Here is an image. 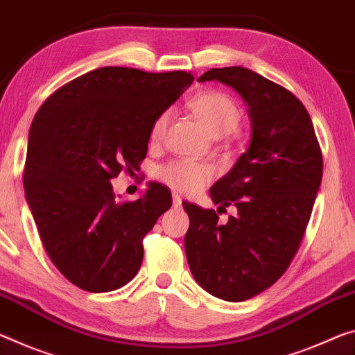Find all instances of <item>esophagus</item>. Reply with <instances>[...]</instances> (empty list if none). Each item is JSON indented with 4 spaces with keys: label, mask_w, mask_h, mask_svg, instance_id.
<instances>
[{
    "label": "esophagus",
    "mask_w": 355,
    "mask_h": 355,
    "mask_svg": "<svg viewBox=\"0 0 355 355\" xmlns=\"http://www.w3.org/2000/svg\"><path fill=\"white\" fill-rule=\"evenodd\" d=\"M172 204H173V207L178 208L180 205H182V198H180L178 194H173L172 196Z\"/></svg>",
    "instance_id": "1"
}]
</instances>
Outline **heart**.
Listing matches in <instances>:
<instances>
[{
	"label": "heart",
	"instance_id": "b5f03b06",
	"mask_svg": "<svg viewBox=\"0 0 355 355\" xmlns=\"http://www.w3.org/2000/svg\"><path fill=\"white\" fill-rule=\"evenodd\" d=\"M191 110L199 118L202 126L213 137H223L235 131L241 120V112L232 98L221 92H207L191 101ZM171 120V110L161 112L150 128V140L157 142ZM215 171L210 164L189 159H177L157 168V178L180 193H198L211 182Z\"/></svg>",
	"mask_w": 355,
	"mask_h": 355
}]
</instances>
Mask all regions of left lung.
Wrapping results in <instances>:
<instances>
[{
    "mask_svg": "<svg viewBox=\"0 0 355 355\" xmlns=\"http://www.w3.org/2000/svg\"><path fill=\"white\" fill-rule=\"evenodd\" d=\"M210 80L243 98L251 140L210 188L219 208L234 204L239 215L221 224L215 210L184 202V251L199 286L218 299L243 302L277 283L299 250L322 180V155L305 105L289 89L241 66L199 77Z\"/></svg>",
    "mask_w": 355,
    "mask_h": 355,
    "instance_id": "obj_1",
    "label": "left lung"
}]
</instances>
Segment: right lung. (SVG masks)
I'll list each match as a JSON object with an SVG mask.
<instances>
[{
    "label": "right lung",
    "mask_w": 355,
    "mask_h": 355,
    "mask_svg": "<svg viewBox=\"0 0 355 355\" xmlns=\"http://www.w3.org/2000/svg\"><path fill=\"white\" fill-rule=\"evenodd\" d=\"M189 72L105 66L47 98L31 123L24 172L26 202L50 261L77 288L109 292L136 277L142 240L172 196L148 183L116 202L110 180L145 159L150 128L193 83Z\"/></svg>",
    "instance_id": "right-lung-1"
}]
</instances>
